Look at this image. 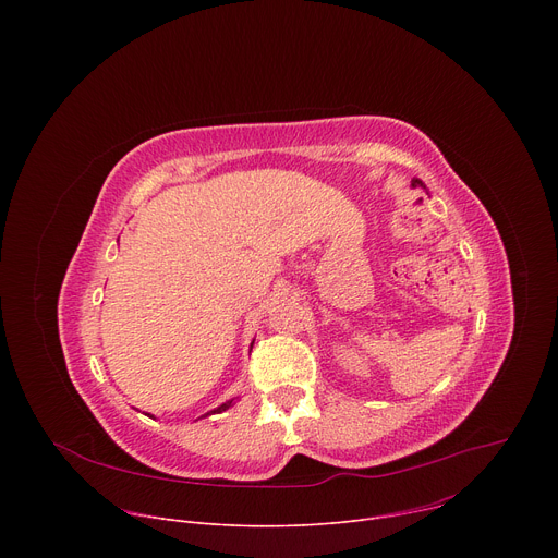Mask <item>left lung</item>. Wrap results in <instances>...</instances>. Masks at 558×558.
Returning a JSON list of instances; mask_svg holds the SVG:
<instances>
[{"mask_svg":"<svg viewBox=\"0 0 558 558\" xmlns=\"http://www.w3.org/2000/svg\"><path fill=\"white\" fill-rule=\"evenodd\" d=\"M413 187H424V183H422V181H417V179H415V181H413Z\"/></svg>","mask_w":558,"mask_h":558,"instance_id":"8db88e82","label":"left lung"}]
</instances>
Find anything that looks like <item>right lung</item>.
I'll return each mask as SVG.
<instances>
[{
  "instance_id": "add662e5",
  "label": "right lung",
  "mask_w": 558,
  "mask_h": 558,
  "mask_svg": "<svg viewBox=\"0 0 558 558\" xmlns=\"http://www.w3.org/2000/svg\"><path fill=\"white\" fill-rule=\"evenodd\" d=\"M231 407V402H227V404H222V407H218L216 411H211V413H222V411H227Z\"/></svg>"
}]
</instances>
